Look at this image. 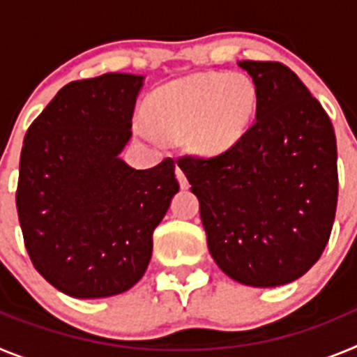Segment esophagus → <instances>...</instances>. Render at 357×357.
<instances>
[{"mask_svg":"<svg viewBox=\"0 0 357 357\" xmlns=\"http://www.w3.org/2000/svg\"><path fill=\"white\" fill-rule=\"evenodd\" d=\"M175 175H176V181H178V184H181V188H182V189H188V188H189L188 176H185V173L182 172V168H178V166H176Z\"/></svg>","mask_w":357,"mask_h":357,"instance_id":"34e87169","label":"esophagus"}]
</instances>
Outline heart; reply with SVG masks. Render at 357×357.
Returning <instances> with one entry per match:
<instances>
[{
  "instance_id": "heart-1",
  "label": "heart",
  "mask_w": 357,
  "mask_h": 357,
  "mask_svg": "<svg viewBox=\"0 0 357 357\" xmlns=\"http://www.w3.org/2000/svg\"><path fill=\"white\" fill-rule=\"evenodd\" d=\"M255 110V87L243 75L211 73L169 84L150 96L146 114L151 130L135 123L137 134L157 143L184 137L200 155H220L238 144Z\"/></svg>"
}]
</instances>
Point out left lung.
<instances>
[{"instance_id": "8db88e82", "label": "left lung", "mask_w": 357, "mask_h": 357, "mask_svg": "<svg viewBox=\"0 0 357 357\" xmlns=\"http://www.w3.org/2000/svg\"><path fill=\"white\" fill-rule=\"evenodd\" d=\"M255 85V121L216 157L178 159L213 259L230 279L275 288L320 259L338 204L336 135L301 78L280 62H238Z\"/></svg>"}]
</instances>
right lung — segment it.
<instances>
[{"mask_svg":"<svg viewBox=\"0 0 357 357\" xmlns=\"http://www.w3.org/2000/svg\"><path fill=\"white\" fill-rule=\"evenodd\" d=\"M144 77L105 73L64 85L30 125L15 193L37 272L75 298L130 289L178 191L175 162L135 169L119 157Z\"/></svg>","mask_w":357,"mask_h":357,"instance_id":"add662e5","label":"right lung"}]
</instances>
